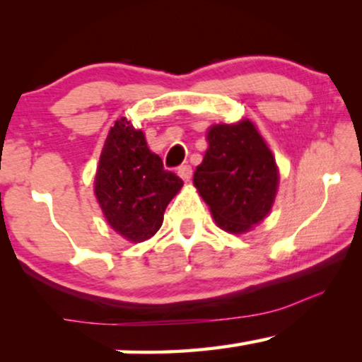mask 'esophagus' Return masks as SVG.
Instances as JSON below:
<instances>
[{
	"label": "esophagus",
	"mask_w": 362,
	"mask_h": 362,
	"mask_svg": "<svg viewBox=\"0 0 362 362\" xmlns=\"http://www.w3.org/2000/svg\"><path fill=\"white\" fill-rule=\"evenodd\" d=\"M177 175L182 177V181H189L192 176V168L189 165H182L177 168Z\"/></svg>",
	"instance_id": "34e87169"
}]
</instances>
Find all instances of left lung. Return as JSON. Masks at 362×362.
Here are the masks:
<instances>
[{
	"label": "left lung",
	"mask_w": 362,
	"mask_h": 362,
	"mask_svg": "<svg viewBox=\"0 0 362 362\" xmlns=\"http://www.w3.org/2000/svg\"><path fill=\"white\" fill-rule=\"evenodd\" d=\"M207 141L194 186L222 229L249 230L274 204L279 186L275 158L249 120L211 127Z\"/></svg>",
	"instance_id": "8db88e82"
}]
</instances>
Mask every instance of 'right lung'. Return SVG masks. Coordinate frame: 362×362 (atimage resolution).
<instances>
[{
	"label": "right lung",
	"instance_id": "add662e5",
	"mask_svg": "<svg viewBox=\"0 0 362 362\" xmlns=\"http://www.w3.org/2000/svg\"><path fill=\"white\" fill-rule=\"evenodd\" d=\"M181 186V177L165 170L161 158L148 150L143 132L127 118L117 120L95 176V196L108 224L127 240L150 239Z\"/></svg>",
	"mask_w": 362,
	"mask_h": 362
}]
</instances>
